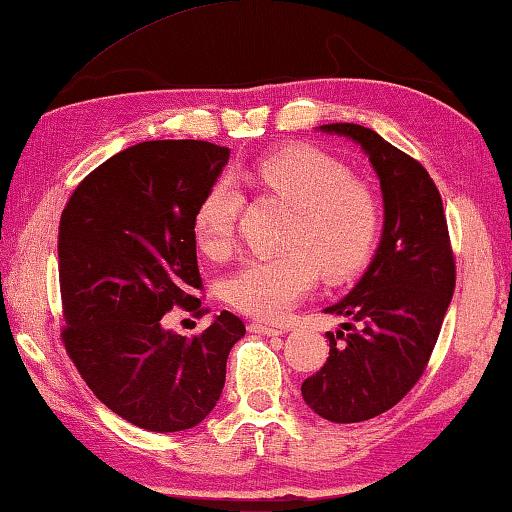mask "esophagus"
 <instances>
[{"label": "esophagus", "mask_w": 512, "mask_h": 512, "mask_svg": "<svg viewBox=\"0 0 512 512\" xmlns=\"http://www.w3.org/2000/svg\"><path fill=\"white\" fill-rule=\"evenodd\" d=\"M248 329L253 333H259V336H282V333H286L282 327H273V324L266 322H250Z\"/></svg>", "instance_id": "34e87169"}]
</instances>
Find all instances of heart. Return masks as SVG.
<instances>
[{
	"instance_id": "obj_1",
	"label": "heart",
	"mask_w": 512,
	"mask_h": 512,
	"mask_svg": "<svg viewBox=\"0 0 512 512\" xmlns=\"http://www.w3.org/2000/svg\"><path fill=\"white\" fill-rule=\"evenodd\" d=\"M237 176L291 206L284 230V246L291 250L250 259L226 284L228 300L239 311L280 320L318 282L320 268L329 280H342L374 255L383 228L378 197L333 156L291 145ZM241 206L244 197L230 179L210 185L194 210V237L203 253H230Z\"/></svg>"
}]
</instances>
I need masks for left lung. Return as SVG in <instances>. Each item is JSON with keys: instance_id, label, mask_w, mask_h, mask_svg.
Returning a JSON list of instances; mask_svg holds the SVG:
<instances>
[{"instance_id": "left-lung-1", "label": "left lung", "mask_w": 512, "mask_h": 512, "mask_svg": "<svg viewBox=\"0 0 512 512\" xmlns=\"http://www.w3.org/2000/svg\"><path fill=\"white\" fill-rule=\"evenodd\" d=\"M360 145L380 181L383 237L365 275L324 313L349 318L327 331L329 358L302 383V398L331 423H360L401 401L423 376L448 311L457 268L443 201L425 167L374 129L318 127Z\"/></svg>"}]
</instances>
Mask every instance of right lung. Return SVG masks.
Segmentation results:
<instances>
[{
    "label": "right lung",
    "mask_w": 512,
    "mask_h": 512,
    "mask_svg": "<svg viewBox=\"0 0 512 512\" xmlns=\"http://www.w3.org/2000/svg\"><path fill=\"white\" fill-rule=\"evenodd\" d=\"M228 156L206 141L138 143L85 176L62 210V342L98 401L143 430L199 425L246 333L230 311L192 340L163 327L172 306L203 313L194 210Z\"/></svg>",
    "instance_id": "add662e5"
}]
</instances>
